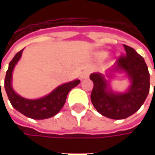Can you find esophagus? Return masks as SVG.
Masks as SVG:
<instances>
[{
	"instance_id": "obj_1",
	"label": "esophagus",
	"mask_w": 155,
	"mask_h": 155,
	"mask_svg": "<svg viewBox=\"0 0 155 155\" xmlns=\"http://www.w3.org/2000/svg\"><path fill=\"white\" fill-rule=\"evenodd\" d=\"M90 73H91V71H84L82 73H81V78L82 79H84V78H89V76H90Z\"/></svg>"
}]
</instances>
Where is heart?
<instances>
[{
  "label": "heart",
  "instance_id": "b5f03b06",
  "mask_svg": "<svg viewBox=\"0 0 155 155\" xmlns=\"http://www.w3.org/2000/svg\"><path fill=\"white\" fill-rule=\"evenodd\" d=\"M97 56L100 59H105L108 57V52L107 51H101L97 54Z\"/></svg>",
  "mask_w": 155,
  "mask_h": 155
}]
</instances>
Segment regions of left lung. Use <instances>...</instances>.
<instances>
[{
  "instance_id": "8db88e82",
  "label": "left lung",
  "mask_w": 155,
  "mask_h": 155,
  "mask_svg": "<svg viewBox=\"0 0 155 155\" xmlns=\"http://www.w3.org/2000/svg\"><path fill=\"white\" fill-rule=\"evenodd\" d=\"M126 53L116 60L115 65L108 70L107 77L113 72H124L130 81L125 92H115L104 75L91 73L94 84L91 99L95 109L110 119L121 120L132 116L144 104L149 93L150 75L145 60L132 47L123 45Z\"/></svg>"
}]
</instances>
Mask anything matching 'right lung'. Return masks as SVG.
Segmentation results:
<instances>
[{"instance_id":"1","label":"right lung","mask_w":155,"mask_h":155,"mask_svg":"<svg viewBox=\"0 0 155 155\" xmlns=\"http://www.w3.org/2000/svg\"><path fill=\"white\" fill-rule=\"evenodd\" d=\"M22 51L23 49L15 54L14 58L9 63L8 69L6 73L4 87L9 101L15 110L29 118L35 120H42L52 117L60 111L63 106L64 105L69 91L72 88L77 86L80 83V80L75 79L66 84H63L54 89L51 93L41 98H24L15 92L12 86L13 71L16 64L21 58Z\"/></svg>"}]
</instances>
